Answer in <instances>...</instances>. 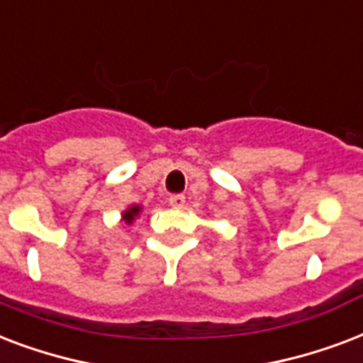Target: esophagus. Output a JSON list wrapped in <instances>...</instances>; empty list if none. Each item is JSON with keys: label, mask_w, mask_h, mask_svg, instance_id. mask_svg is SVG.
Masks as SVG:
<instances>
[{"label": "esophagus", "mask_w": 363, "mask_h": 363, "mask_svg": "<svg viewBox=\"0 0 363 363\" xmlns=\"http://www.w3.org/2000/svg\"><path fill=\"white\" fill-rule=\"evenodd\" d=\"M168 202H170V206L176 208V210H179V208L185 206V196L184 195H172L170 199H168Z\"/></svg>", "instance_id": "esophagus-1"}]
</instances>
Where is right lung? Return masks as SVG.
<instances>
[{
	"label": "right lung",
	"instance_id": "add662e5",
	"mask_svg": "<svg viewBox=\"0 0 363 363\" xmlns=\"http://www.w3.org/2000/svg\"><path fill=\"white\" fill-rule=\"evenodd\" d=\"M143 208L140 204H130V206L126 208L125 212L121 213V223H125V225H132V221L136 220L138 216L142 213Z\"/></svg>",
	"mask_w": 363,
	"mask_h": 363
}]
</instances>
